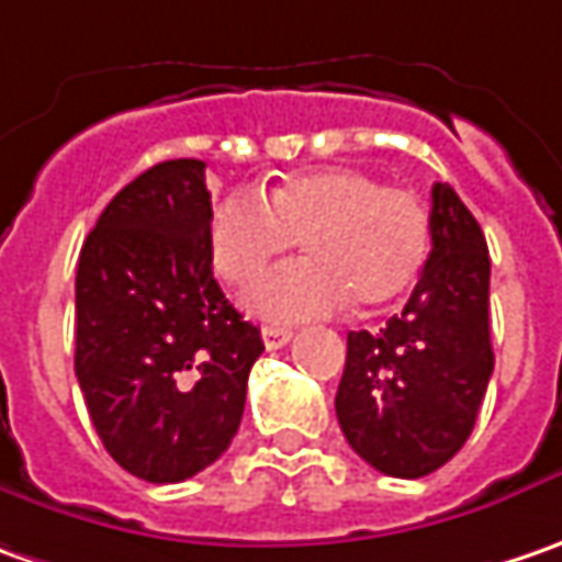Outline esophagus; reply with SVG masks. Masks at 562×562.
I'll return each instance as SVG.
<instances>
[{
	"mask_svg": "<svg viewBox=\"0 0 562 562\" xmlns=\"http://www.w3.org/2000/svg\"><path fill=\"white\" fill-rule=\"evenodd\" d=\"M260 336H263V346H267V349H282V346L292 339V329L289 327H263L260 329Z\"/></svg>",
	"mask_w": 562,
	"mask_h": 562,
	"instance_id": "34e87169",
	"label": "esophagus"
}]
</instances>
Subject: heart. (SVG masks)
I'll use <instances>...</instances> for the list:
<instances>
[{"label":"heart","mask_w":562,"mask_h":562,"mask_svg":"<svg viewBox=\"0 0 562 562\" xmlns=\"http://www.w3.org/2000/svg\"><path fill=\"white\" fill-rule=\"evenodd\" d=\"M302 238L307 257L285 263L248 295L273 321L336 314L355 299L380 307L418 277L430 241L425 204L358 169H311L263 191L220 198L207 220L210 257L233 285L257 280Z\"/></svg>","instance_id":"1"}]
</instances>
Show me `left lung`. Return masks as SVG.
Instances as JSON below:
<instances>
[{
    "label": "left lung",
    "mask_w": 562,
    "mask_h": 562,
    "mask_svg": "<svg viewBox=\"0 0 562 562\" xmlns=\"http://www.w3.org/2000/svg\"><path fill=\"white\" fill-rule=\"evenodd\" d=\"M430 255L403 314L349 333L336 418L368 465L425 477L469 440L494 374L487 241L450 184L430 191Z\"/></svg>",
    "instance_id": "obj_1"
}]
</instances>
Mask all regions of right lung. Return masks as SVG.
I'll return each instance as SVG.
<instances>
[{
	"mask_svg": "<svg viewBox=\"0 0 562 562\" xmlns=\"http://www.w3.org/2000/svg\"><path fill=\"white\" fill-rule=\"evenodd\" d=\"M207 162L166 159L100 213L78 257L75 374L135 477L176 484L229 450L260 329L213 280Z\"/></svg>",
	"mask_w": 562,
	"mask_h": 562,
	"instance_id": "obj_1",
	"label": "right lung"
}]
</instances>
